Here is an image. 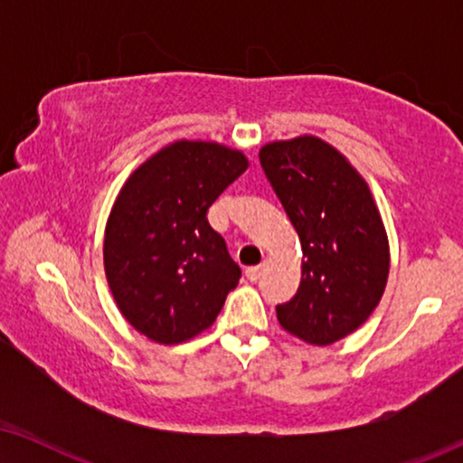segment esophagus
<instances>
[{"label": "esophagus", "instance_id": "1", "mask_svg": "<svg viewBox=\"0 0 463 463\" xmlns=\"http://www.w3.org/2000/svg\"><path fill=\"white\" fill-rule=\"evenodd\" d=\"M263 271H265V263H261V265H250V268H246V278H249L250 282H257L259 278L263 276Z\"/></svg>", "mask_w": 463, "mask_h": 463}]
</instances>
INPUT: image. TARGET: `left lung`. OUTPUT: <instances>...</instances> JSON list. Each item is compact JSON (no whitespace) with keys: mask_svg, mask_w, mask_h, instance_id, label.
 Segmentation results:
<instances>
[{"mask_svg":"<svg viewBox=\"0 0 463 463\" xmlns=\"http://www.w3.org/2000/svg\"><path fill=\"white\" fill-rule=\"evenodd\" d=\"M259 160L306 259L278 322L307 344H335L369 318L388 282V236L369 185L316 137L265 145Z\"/></svg>","mask_w":463,"mask_h":463,"instance_id":"8db88e82","label":"left lung"}]
</instances>
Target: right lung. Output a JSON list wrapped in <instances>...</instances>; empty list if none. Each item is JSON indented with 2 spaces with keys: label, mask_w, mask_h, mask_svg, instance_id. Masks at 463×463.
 <instances>
[{
  "label": "right lung",
  "mask_w": 463,
  "mask_h": 463,
  "mask_svg": "<svg viewBox=\"0 0 463 463\" xmlns=\"http://www.w3.org/2000/svg\"><path fill=\"white\" fill-rule=\"evenodd\" d=\"M249 166L240 151L179 141L135 170L107 221L103 259L124 318L157 344L195 337L217 318L242 269L208 208Z\"/></svg>",
  "instance_id": "1"
}]
</instances>
